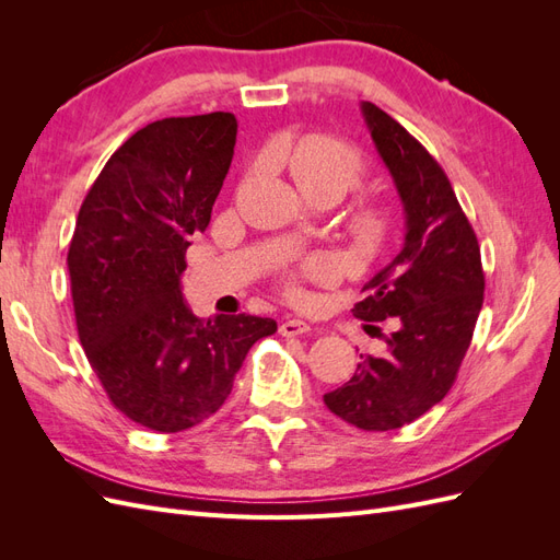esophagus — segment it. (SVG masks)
I'll use <instances>...</instances> for the list:
<instances>
[{"label": "esophagus", "instance_id": "esophagus-1", "mask_svg": "<svg viewBox=\"0 0 560 560\" xmlns=\"http://www.w3.org/2000/svg\"><path fill=\"white\" fill-rule=\"evenodd\" d=\"M311 331V325L306 319H299V317H290L284 319L280 325V334L282 336H301V334H308Z\"/></svg>", "mask_w": 560, "mask_h": 560}]
</instances>
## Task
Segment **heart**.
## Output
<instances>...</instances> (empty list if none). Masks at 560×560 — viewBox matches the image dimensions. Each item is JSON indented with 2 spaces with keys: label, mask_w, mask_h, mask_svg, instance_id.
Wrapping results in <instances>:
<instances>
[{
  "label": "heart",
  "mask_w": 560,
  "mask_h": 560,
  "mask_svg": "<svg viewBox=\"0 0 560 560\" xmlns=\"http://www.w3.org/2000/svg\"><path fill=\"white\" fill-rule=\"evenodd\" d=\"M290 173L299 189L315 202L341 200L366 175V161L352 144L325 132H311L294 144ZM346 229L360 249H376L387 233V212L376 202H354L346 214ZM336 266L327 257H308L287 276V292L299 296V280H331Z\"/></svg>",
  "instance_id": "heart-1"
}]
</instances>
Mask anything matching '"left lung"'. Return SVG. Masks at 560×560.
I'll return each mask as SVG.
<instances>
[{"label":"left lung","instance_id":"1","mask_svg":"<svg viewBox=\"0 0 560 560\" xmlns=\"http://www.w3.org/2000/svg\"><path fill=\"white\" fill-rule=\"evenodd\" d=\"M366 128L406 214L397 257L364 284L354 317L397 329L383 358L360 354L358 371L325 395L327 409L366 432L409 425L442 401L455 383L483 306L477 233L430 151L381 107L362 103Z\"/></svg>","mask_w":560,"mask_h":560}]
</instances>
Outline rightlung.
Masks as SVG:
<instances>
[{"instance_id": "obj_1", "label": "right lung", "mask_w": 560, "mask_h": 560, "mask_svg": "<svg viewBox=\"0 0 560 560\" xmlns=\"http://www.w3.org/2000/svg\"><path fill=\"white\" fill-rule=\"evenodd\" d=\"M229 112L173 116L118 147L81 202L67 252L77 331L109 401L154 432L208 420L276 319L196 317L182 296L191 235L233 159Z\"/></svg>"}]
</instances>
